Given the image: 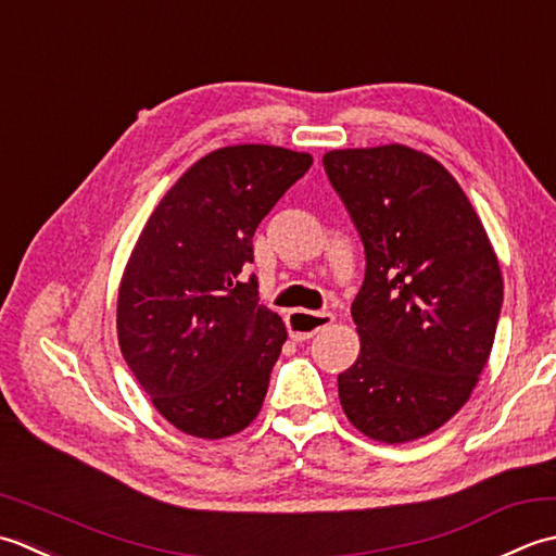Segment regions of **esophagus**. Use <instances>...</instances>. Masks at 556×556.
<instances>
[{"mask_svg":"<svg viewBox=\"0 0 556 556\" xmlns=\"http://www.w3.org/2000/svg\"><path fill=\"white\" fill-rule=\"evenodd\" d=\"M288 331L292 336V341H307L314 333H319L321 328L328 324H333V314L331 312H304V309H292L286 316Z\"/></svg>","mask_w":556,"mask_h":556,"instance_id":"esophagus-1","label":"esophagus"}]
</instances>
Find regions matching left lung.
Wrapping results in <instances>:
<instances>
[{"label": "left lung", "instance_id": "obj_1", "mask_svg": "<svg viewBox=\"0 0 556 556\" xmlns=\"http://www.w3.org/2000/svg\"><path fill=\"white\" fill-rule=\"evenodd\" d=\"M365 247L353 302L362 350L338 374L362 434L403 444L456 415L500 324V262L468 197L434 157L391 143L324 155Z\"/></svg>", "mask_w": 556, "mask_h": 556}]
</instances>
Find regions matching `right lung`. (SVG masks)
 Returning <instances> with one entry per match:
<instances>
[{
    "label": "right lung",
    "mask_w": 556,
    "mask_h": 556,
    "mask_svg": "<svg viewBox=\"0 0 556 556\" xmlns=\"http://www.w3.org/2000/svg\"><path fill=\"white\" fill-rule=\"evenodd\" d=\"M312 155L228 146L201 157L146 223L117 300L122 357L169 425L201 439L240 432L262 410L286 343L258 304L252 237Z\"/></svg>",
    "instance_id": "obj_1"
}]
</instances>
